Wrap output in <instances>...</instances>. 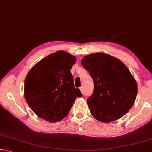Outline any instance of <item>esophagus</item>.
Returning a JSON list of instances; mask_svg holds the SVG:
<instances>
[{
    "label": "esophagus",
    "instance_id": "esophagus-1",
    "mask_svg": "<svg viewBox=\"0 0 152 152\" xmlns=\"http://www.w3.org/2000/svg\"><path fill=\"white\" fill-rule=\"evenodd\" d=\"M80 91L82 92V94H84V89H83V87H80Z\"/></svg>",
    "mask_w": 152,
    "mask_h": 152
}]
</instances>
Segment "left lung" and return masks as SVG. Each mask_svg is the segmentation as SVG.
<instances>
[{
  "mask_svg": "<svg viewBox=\"0 0 152 152\" xmlns=\"http://www.w3.org/2000/svg\"><path fill=\"white\" fill-rule=\"evenodd\" d=\"M94 81V92L87 99L91 115L102 123L117 120L133 107L138 88L134 77L119 59L96 53L82 59Z\"/></svg>",
  "mask_w": 152,
  "mask_h": 152,
  "instance_id": "1",
  "label": "left lung"
}]
</instances>
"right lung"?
Here are the masks:
<instances>
[{"label": "right lung", "instance_id": "obj_1", "mask_svg": "<svg viewBox=\"0 0 152 152\" xmlns=\"http://www.w3.org/2000/svg\"><path fill=\"white\" fill-rule=\"evenodd\" d=\"M75 56L58 51L40 60L25 80L24 95L28 105L38 117L49 122L60 121L68 115L77 97L72 67Z\"/></svg>", "mask_w": 152, "mask_h": 152}]
</instances>
